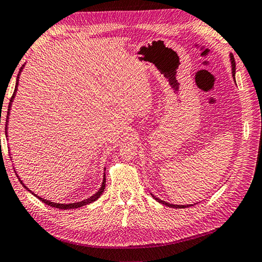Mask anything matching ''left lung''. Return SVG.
<instances>
[{"label": "left lung", "mask_w": 262, "mask_h": 262, "mask_svg": "<svg viewBox=\"0 0 262 262\" xmlns=\"http://www.w3.org/2000/svg\"><path fill=\"white\" fill-rule=\"evenodd\" d=\"M230 60H231V64H232V76H233V78H234V76H235V61H234V57L232 56V54H230ZM151 196H153L157 202H160V203H162V204H165V205H167V206H169V208H175V209H184V208H188V206H191V205H175V204H171V203H167V202H165V201H162L161 199H157V198H155L153 194H151Z\"/></svg>", "instance_id": "left-lung-1"}]
</instances>
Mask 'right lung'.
Returning a JSON list of instances; mask_svg holds the SVG:
<instances>
[{
	"mask_svg": "<svg viewBox=\"0 0 262 262\" xmlns=\"http://www.w3.org/2000/svg\"><path fill=\"white\" fill-rule=\"evenodd\" d=\"M23 69V66H22V68H21V70ZM21 70H20V72H21ZM19 76H20V74L17 75V78H16V84H15V89H14V93H13V95H12V97H11V100H10V103H9V108H8V116H7V119L9 118V115H10V109H11V105H12V101H13V98L15 97V93H16V89H17V83H19ZM7 123H8V120H7ZM7 126H8V124L5 125V134H7ZM7 137H8V135H7ZM15 174H16V172H15ZM17 176V175H16ZM17 178H19V176H17ZM20 180V182H21V184L24 186V188H27V190L29 191V192H31L29 190V188L23 184V182L21 181V179H19ZM105 186H106V178H105V175H103V181H102V184H101V187L99 188V191L97 192L96 194H94L93 196H90L89 199H86V200H83V201H81V202H77V203H69V204H61V203H54V202H51V201H48V200H45V199H42V198H40V196H38L36 195V194H34L33 192H31L34 196H36L38 198L40 201H42V202L43 203H46L47 205H50V206H52V208H57V209H61V210H70V209H77V208H81V206H83V205H87V204H89V203H91V202H95L96 200H98V198L102 194V192H103V190H105Z\"/></svg>",
	"mask_w": 262,
	"mask_h": 262,
	"instance_id": "obj_1",
	"label": "right lung"
}]
</instances>
